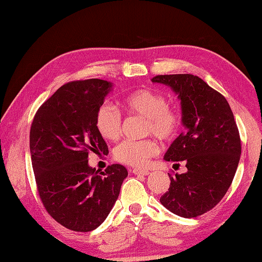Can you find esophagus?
<instances>
[{
	"instance_id": "1",
	"label": "esophagus",
	"mask_w": 262,
	"mask_h": 262,
	"mask_svg": "<svg viewBox=\"0 0 262 262\" xmlns=\"http://www.w3.org/2000/svg\"><path fill=\"white\" fill-rule=\"evenodd\" d=\"M133 173L139 174V175H149L150 172L146 169H133Z\"/></svg>"
}]
</instances>
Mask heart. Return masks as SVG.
Masks as SVG:
<instances>
[{
  "label": "heart",
  "instance_id": "b5f03b06",
  "mask_svg": "<svg viewBox=\"0 0 262 262\" xmlns=\"http://www.w3.org/2000/svg\"><path fill=\"white\" fill-rule=\"evenodd\" d=\"M122 104L132 115L145 118V135H155L161 142L172 141L178 135L181 127L180 112L177 107L169 105L164 94L155 89L140 88L127 94ZM95 125L104 139L117 141L121 135L120 112L111 104H103L96 112ZM158 151L159 145L154 139L125 140L115 147L113 156L120 163L142 167Z\"/></svg>",
  "mask_w": 262,
  "mask_h": 262
}]
</instances>
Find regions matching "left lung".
I'll return each mask as SVG.
<instances>
[{"instance_id":"obj_1","label":"left lung","mask_w":262,"mask_h":262,"mask_svg":"<svg viewBox=\"0 0 262 262\" xmlns=\"http://www.w3.org/2000/svg\"><path fill=\"white\" fill-rule=\"evenodd\" d=\"M152 82L169 85L181 99L187 130L170 144L165 160L183 161L187 172L169 175L160 203L182 217H196L220 203L234 180L242 145L225 96L192 74L156 75Z\"/></svg>"}]
</instances>
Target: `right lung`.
I'll return each instance as SVG.
<instances>
[{"label": "right lung", "mask_w": 262, "mask_h": 262, "mask_svg": "<svg viewBox=\"0 0 262 262\" xmlns=\"http://www.w3.org/2000/svg\"><path fill=\"white\" fill-rule=\"evenodd\" d=\"M112 83L101 79L71 81L42 104L33 119L30 150L41 202L70 230L87 232L112 210L128 172L122 165L104 172L88 165V155L108 154L95 118Z\"/></svg>", "instance_id": "obj_1"}]
</instances>
